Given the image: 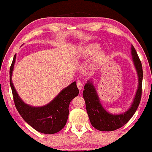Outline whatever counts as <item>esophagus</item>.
Listing matches in <instances>:
<instances>
[{
	"mask_svg": "<svg viewBox=\"0 0 152 152\" xmlns=\"http://www.w3.org/2000/svg\"><path fill=\"white\" fill-rule=\"evenodd\" d=\"M76 85H77V87L78 88V89L80 91V90H82V86H83V83H82L81 81H78L76 83Z\"/></svg>",
	"mask_w": 152,
	"mask_h": 152,
	"instance_id": "34e87169",
	"label": "esophagus"
}]
</instances>
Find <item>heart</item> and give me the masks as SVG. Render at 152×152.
<instances>
[{
	"label": "heart",
	"mask_w": 152,
	"mask_h": 152,
	"mask_svg": "<svg viewBox=\"0 0 152 152\" xmlns=\"http://www.w3.org/2000/svg\"><path fill=\"white\" fill-rule=\"evenodd\" d=\"M98 48H99V46H98L97 45H91V47H90L88 50L86 51V55L87 56H91L92 55V53H94L95 51H96Z\"/></svg>",
	"instance_id": "b5f03b06"
}]
</instances>
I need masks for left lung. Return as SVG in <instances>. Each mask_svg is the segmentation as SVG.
Returning <instances> with one entry per match:
<instances>
[{"label": "left lung", "instance_id": "1", "mask_svg": "<svg viewBox=\"0 0 152 152\" xmlns=\"http://www.w3.org/2000/svg\"><path fill=\"white\" fill-rule=\"evenodd\" d=\"M132 53L138 74L139 86L132 107L127 112L120 115H112L107 113L102 107L92 84L88 82L84 87L83 97L90 121L95 129L101 132H111L122 127L133 116L140 103L142 92V65L133 46L132 47Z\"/></svg>", "mask_w": 152, "mask_h": 152}]
</instances>
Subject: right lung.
Segmentation results:
<instances>
[{
    "instance_id": "1",
    "label": "right lung",
    "mask_w": 152,
    "mask_h": 152,
    "mask_svg": "<svg viewBox=\"0 0 152 152\" xmlns=\"http://www.w3.org/2000/svg\"><path fill=\"white\" fill-rule=\"evenodd\" d=\"M16 55L10 68V85L17 111L28 124L36 131L45 134H53L64 128L68 120L69 104L78 96L79 91L76 82H74L64 88L52 101L42 107H33L21 101L12 83L11 76Z\"/></svg>"
}]
</instances>
